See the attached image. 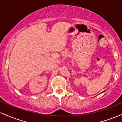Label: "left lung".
I'll use <instances>...</instances> for the list:
<instances>
[{
  "instance_id": "1",
  "label": "left lung",
  "mask_w": 122,
  "mask_h": 122,
  "mask_svg": "<svg viewBox=\"0 0 122 122\" xmlns=\"http://www.w3.org/2000/svg\"><path fill=\"white\" fill-rule=\"evenodd\" d=\"M105 91H103V92H105Z\"/></svg>"
}]
</instances>
